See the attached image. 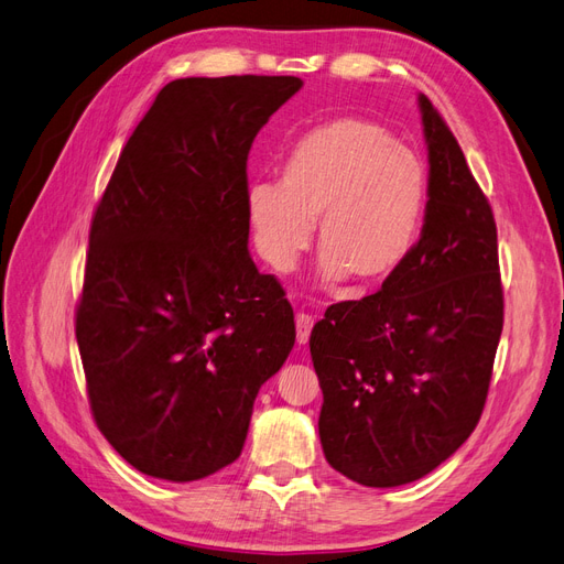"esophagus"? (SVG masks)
Returning a JSON list of instances; mask_svg holds the SVG:
<instances>
[{
    "mask_svg": "<svg viewBox=\"0 0 564 564\" xmlns=\"http://www.w3.org/2000/svg\"><path fill=\"white\" fill-rule=\"evenodd\" d=\"M295 328H297V344H306L308 335H312V328H314V316H308L304 312L297 314Z\"/></svg>",
    "mask_w": 564,
    "mask_h": 564,
    "instance_id": "obj_1",
    "label": "esophagus"
}]
</instances>
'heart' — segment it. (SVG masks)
I'll return each mask as SVG.
<instances>
[{
	"mask_svg": "<svg viewBox=\"0 0 564 564\" xmlns=\"http://www.w3.org/2000/svg\"><path fill=\"white\" fill-rule=\"evenodd\" d=\"M429 206V171L408 144L368 119L339 117L302 135L281 180H258L246 213L260 256L293 271L318 223L321 279L379 285L412 256Z\"/></svg>",
	"mask_w": 564,
	"mask_h": 564,
	"instance_id": "obj_1",
	"label": "heart"
}]
</instances>
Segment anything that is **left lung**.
I'll use <instances>...</instances> for the list:
<instances>
[{
    "instance_id": "8db88e82",
    "label": "left lung",
    "mask_w": 564,
    "mask_h": 564,
    "mask_svg": "<svg viewBox=\"0 0 564 564\" xmlns=\"http://www.w3.org/2000/svg\"><path fill=\"white\" fill-rule=\"evenodd\" d=\"M420 110L429 150L420 241L375 295L333 304L308 339L323 454L366 487L420 480L464 445L503 328L492 208L426 96Z\"/></svg>"
}]
</instances>
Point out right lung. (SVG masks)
Masks as SVG:
<instances>
[{
	"label": "right lung",
	"instance_id": "1",
	"mask_svg": "<svg viewBox=\"0 0 564 564\" xmlns=\"http://www.w3.org/2000/svg\"><path fill=\"white\" fill-rule=\"evenodd\" d=\"M297 77L159 90L94 213L77 344L94 420L140 474L189 482L239 459L293 306L248 252V152Z\"/></svg>",
	"mask_w": 564,
	"mask_h": 564
}]
</instances>
